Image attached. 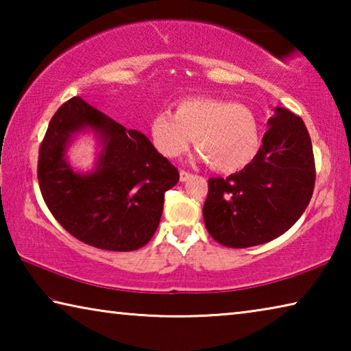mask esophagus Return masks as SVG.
Instances as JSON below:
<instances>
[{"mask_svg": "<svg viewBox=\"0 0 351 351\" xmlns=\"http://www.w3.org/2000/svg\"><path fill=\"white\" fill-rule=\"evenodd\" d=\"M189 178H190L189 171H186V170H181V171H180V180H181V181H187Z\"/></svg>", "mask_w": 351, "mask_h": 351, "instance_id": "obj_1", "label": "esophagus"}]
</instances>
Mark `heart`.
Returning <instances> with one entry per match:
<instances>
[{
  "mask_svg": "<svg viewBox=\"0 0 351 351\" xmlns=\"http://www.w3.org/2000/svg\"><path fill=\"white\" fill-rule=\"evenodd\" d=\"M195 142L199 158L221 173L245 169L258 152L261 133L254 111L243 104L215 97H187L150 121V138L156 150L175 159Z\"/></svg>",
  "mask_w": 351,
  "mask_h": 351,
  "instance_id": "b5f03b06",
  "label": "heart"
}]
</instances>
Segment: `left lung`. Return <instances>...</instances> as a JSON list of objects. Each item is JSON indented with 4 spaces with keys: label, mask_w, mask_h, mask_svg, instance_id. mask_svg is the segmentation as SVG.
<instances>
[{
    "label": "left lung",
    "mask_w": 351,
    "mask_h": 351,
    "mask_svg": "<svg viewBox=\"0 0 351 351\" xmlns=\"http://www.w3.org/2000/svg\"><path fill=\"white\" fill-rule=\"evenodd\" d=\"M255 158L239 173L210 178L203 207L207 232L226 247H251L277 239L313 197L316 165L302 117L276 108Z\"/></svg>",
    "instance_id": "obj_1"
}]
</instances>
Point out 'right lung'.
<instances>
[{"label":"right lung","mask_w":351,"mask_h":351,"mask_svg":"<svg viewBox=\"0 0 351 351\" xmlns=\"http://www.w3.org/2000/svg\"><path fill=\"white\" fill-rule=\"evenodd\" d=\"M85 126L101 133L98 169L80 176L64 161L70 134ZM38 184L52 215L68 232L104 251L145 246L162 215L164 195L180 181L178 169L145 134L127 130L82 97L52 116L38 150Z\"/></svg>","instance_id":"right-lung-1"}]
</instances>
